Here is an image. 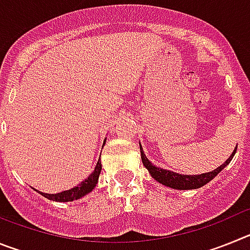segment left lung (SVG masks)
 Returning a JSON list of instances; mask_svg holds the SVG:
<instances>
[{"instance_id": "1", "label": "left lung", "mask_w": 250, "mask_h": 250, "mask_svg": "<svg viewBox=\"0 0 250 250\" xmlns=\"http://www.w3.org/2000/svg\"><path fill=\"white\" fill-rule=\"evenodd\" d=\"M235 151H237V146H235L234 151L231 152V155L225 160V163H223L220 167L214 169L213 171L200 174V175H184V174L174 173L171 170L163 169V167H155L154 164H151L149 159L144 154V151H143V147H141L140 144L141 160H143L144 167L149 170L150 175L155 179L156 182L160 183V184L171 188V189H176V190H191V189H199V188L204 187L210 180H213L230 163L233 156L235 155Z\"/></svg>"}]
</instances>
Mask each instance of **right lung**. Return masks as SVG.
I'll return each mask as SVG.
<instances>
[{
	"instance_id": "right-lung-1",
	"label": "right lung",
	"mask_w": 250,
	"mask_h": 250,
	"mask_svg": "<svg viewBox=\"0 0 250 250\" xmlns=\"http://www.w3.org/2000/svg\"><path fill=\"white\" fill-rule=\"evenodd\" d=\"M106 140V139H105ZM101 173V159L99 158L98 164L95 167V170L90 174L87 178L81 182L80 184L76 185V187L71 188V189H68V190H63L61 193L57 194H47V193H42V191H39L40 194L45 198H47L48 200H54V202H60V203H66V202H72V200H77L85 196L86 194L91 193L92 190L95 189L96 184L99 182V176H100Z\"/></svg>"
}]
</instances>
